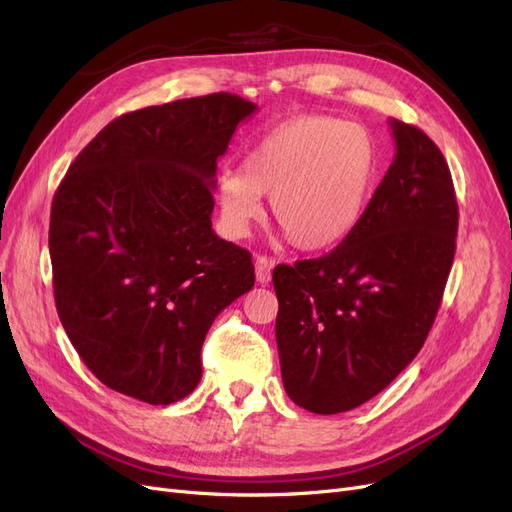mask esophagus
<instances>
[{
    "mask_svg": "<svg viewBox=\"0 0 512 512\" xmlns=\"http://www.w3.org/2000/svg\"><path fill=\"white\" fill-rule=\"evenodd\" d=\"M254 265H256V282L262 284V286L269 284L271 282V271L275 267V260L267 258V256H256Z\"/></svg>",
    "mask_w": 512,
    "mask_h": 512,
    "instance_id": "1",
    "label": "esophagus"
}]
</instances>
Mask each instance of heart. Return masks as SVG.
I'll return each mask as SVG.
<instances>
[{"mask_svg": "<svg viewBox=\"0 0 512 512\" xmlns=\"http://www.w3.org/2000/svg\"><path fill=\"white\" fill-rule=\"evenodd\" d=\"M380 168L376 136L331 115H297L262 134L241 170L218 179L220 220L245 237L269 194L273 222L299 250L342 241L361 220Z\"/></svg>", "mask_w": 512, "mask_h": 512, "instance_id": "heart-1", "label": "heart"}]
</instances>
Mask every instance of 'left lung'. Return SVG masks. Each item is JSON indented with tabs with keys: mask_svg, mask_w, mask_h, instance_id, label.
Returning a JSON list of instances; mask_svg holds the SVG:
<instances>
[{
	"mask_svg": "<svg viewBox=\"0 0 512 512\" xmlns=\"http://www.w3.org/2000/svg\"><path fill=\"white\" fill-rule=\"evenodd\" d=\"M395 158L331 254L273 271L275 339L294 404L337 414L404 371L436 320L451 273L457 200L431 138L391 119Z\"/></svg>",
	"mask_w": 512,
	"mask_h": 512,
	"instance_id": "obj_1",
	"label": "left lung"
}]
</instances>
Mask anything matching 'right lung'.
I'll return each instance as SVG.
<instances>
[{"mask_svg": "<svg viewBox=\"0 0 512 512\" xmlns=\"http://www.w3.org/2000/svg\"><path fill=\"white\" fill-rule=\"evenodd\" d=\"M256 111L211 94L121 115L59 183L57 314L108 389L151 406L190 395L215 316L254 286L250 252L215 235L211 213L218 160Z\"/></svg>", "mask_w": 512, "mask_h": 512, "instance_id": "right-lung-1", "label": "right lung"}]
</instances>
